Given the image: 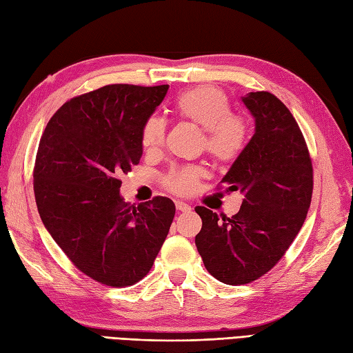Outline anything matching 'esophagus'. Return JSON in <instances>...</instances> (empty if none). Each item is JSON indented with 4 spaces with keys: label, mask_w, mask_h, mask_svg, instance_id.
Wrapping results in <instances>:
<instances>
[{
    "label": "esophagus",
    "mask_w": 353,
    "mask_h": 353,
    "mask_svg": "<svg viewBox=\"0 0 353 353\" xmlns=\"http://www.w3.org/2000/svg\"><path fill=\"white\" fill-rule=\"evenodd\" d=\"M176 209L179 212H190L191 210V206L185 201H176Z\"/></svg>",
    "instance_id": "1"
}]
</instances>
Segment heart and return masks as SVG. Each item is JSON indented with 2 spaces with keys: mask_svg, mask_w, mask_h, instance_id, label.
I'll list each match as a JSON object with an SVG mask.
<instances>
[{
  "mask_svg": "<svg viewBox=\"0 0 353 353\" xmlns=\"http://www.w3.org/2000/svg\"><path fill=\"white\" fill-rule=\"evenodd\" d=\"M179 117L204 129L203 145L219 162H233L247 149L250 130L242 117L233 116L232 105L223 90L214 85H199L186 90L173 103ZM165 123L158 116L145 119L141 126V144L147 150L159 149L163 143ZM204 174L200 165L176 167L163 177L171 192L191 194Z\"/></svg>",
  "mask_w": 353,
  "mask_h": 353,
  "instance_id": "1",
  "label": "heart"
}]
</instances>
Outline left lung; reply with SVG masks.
Instances as JSON below:
<instances>
[{
  "label": "left lung",
  "instance_id": "1",
  "mask_svg": "<svg viewBox=\"0 0 353 353\" xmlns=\"http://www.w3.org/2000/svg\"><path fill=\"white\" fill-rule=\"evenodd\" d=\"M243 105L254 135L221 183L241 191L242 206L219 218L196 206L203 221L195 245L203 263L224 284H247L272 269L299 233L313 194V167L296 120L278 97L248 93Z\"/></svg>",
  "mask_w": 353,
  "mask_h": 353
}]
</instances>
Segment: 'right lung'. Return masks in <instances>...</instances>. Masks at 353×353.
I'll return each instance as SVG.
<instances>
[{
  "mask_svg": "<svg viewBox=\"0 0 353 353\" xmlns=\"http://www.w3.org/2000/svg\"><path fill=\"white\" fill-rule=\"evenodd\" d=\"M167 90L112 84L73 97L40 138L34 195L42 223L81 272L111 288L149 274L176 214L167 196L125 203L119 179L141 159V126Z\"/></svg>",
  "mask_w": 353,
  "mask_h": 353,
  "instance_id": "1",
  "label": "right lung"
}]
</instances>
